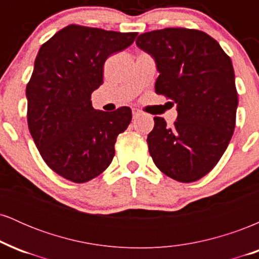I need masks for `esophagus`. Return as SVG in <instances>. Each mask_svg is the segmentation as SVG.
<instances>
[{
    "label": "esophagus",
    "instance_id": "34e87169",
    "mask_svg": "<svg viewBox=\"0 0 259 259\" xmlns=\"http://www.w3.org/2000/svg\"><path fill=\"white\" fill-rule=\"evenodd\" d=\"M141 115V112L139 111V109H133V118L134 119H136V118L140 117Z\"/></svg>",
    "mask_w": 259,
    "mask_h": 259
}]
</instances>
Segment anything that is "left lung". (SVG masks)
<instances>
[{
    "instance_id": "left-lung-1",
    "label": "left lung",
    "mask_w": 259,
    "mask_h": 259,
    "mask_svg": "<svg viewBox=\"0 0 259 259\" xmlns=\"http://www.w3.org/2000/svg\"><path fill=\"white\" fill-rule=\"evenodd\" d=\"M136 45L156 61V94L178 109L173 126L153 118L147 145L154 164L180 183L201 179L215 167L234 134L239 99L231 59L214 38L196 29L145 32Z\"/></svg>"
}]
</instances>
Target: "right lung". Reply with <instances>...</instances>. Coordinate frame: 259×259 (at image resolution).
<instances>
[{
  "label": "right lung",
  "instance_id": "right-lung-1",
  "mask_svg": "<svg viewBox=\"0 0 259 259\" xmlns=\"http://www.w3.org/2000/svg\"><path fill=\"white\" fill-rule=\"evenodd\" d=\"M136 36L70 24L38 50L26 85L28 126L45 163L64 179L86 183L111 164L132 109L97 111L91 94L102 85L106 59Z\"/></svg>",
  "mask_w": 259,
  "mask_h": 259
}]
</instances>
